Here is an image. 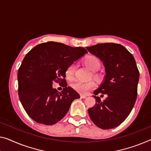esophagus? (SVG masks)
Segmentation results:
<instances>
[{
    "label": "esophagus",
    "mask_w": 151,
    "mask_h": 151,
    "mask_svg": "<svg viewBox=\"0 0 151 151\" xmlns=\"http://www.w3.org/2000/svg\"><path fill=\"white\" fill-rule=\"evenodd\" d=\"M81 98H87V96H85V95H81Z\"/></svg>",
    "instance_id": "34e87169"
}]
</instances>
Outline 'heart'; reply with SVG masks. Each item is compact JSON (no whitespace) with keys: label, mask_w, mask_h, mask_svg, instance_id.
Segmentation results:
<instances>
[{"label":"heart","mask_w":151,"mask_h":151,"mask_svg":"<svg viewBox=\"0 0 151 151\" xmlns=\"http://www.w3.org/2000/svg\"><path fill=\"white\" fill-rule=\"evenodd\" d=\"M83 64L92 73H96L100 68L101 64L98 58L94 55H87L83 59ZM75 70V65L74 64H70L67 67L65 71V75L68 79H72L73 78L74 73ZM93 77L96 79H99V76L97 75H93ZM95 84L93 82H80L77 81L73 84V87L76 91L81 94H87L89 90L94 88Z\"/></svg>","instance_id":"heart-1"}]
</instances>
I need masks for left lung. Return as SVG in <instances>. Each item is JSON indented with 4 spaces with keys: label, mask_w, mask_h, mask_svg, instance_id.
Instances as JSON below:
<instances>
[{
    "label": "left lung",
    "mask_w": 151,
    "mask_h": 151,
    "mask_svg": "<svg viewBox=\"0 0 151 151\" xmlns=\"http://www.w3.org/2000/svg\"><path fill=\"white\" fill-rule=\"evenodd\" d=\"M86 49L103 62L106 73L102 83L93 91L96 103L88 109L89 116L101 129L114 128L125 120L136 102L140 76L136 61L119 44L100 43ZM98 93L107 97L101 101L96 96Z\"/></svg>",
    "instance_id": "left-lung-1"
}]
</instances>
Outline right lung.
Wrapping results in <instances>:
<instances>
[{
	"instance_id": "right-lung-1",
	"label": "right lung",
	"mask_w": 151,
	"mask_h": 151,
	"mask_svg": "<svg viewBox=\"0 0 151 151\" xmlns=\"http://www.w3.org/2000/svg\"><path fill=\"white\" fill-rule=\"evenodd\" d=\"M86 53L83 47L49 41L38 45L26 54L18 70V94L31 119L51 125L66 115L72 102L80 96L67 87L65 71ZM54 81L63 85L62 92L53 88Z\"/></svg>"
}]
</instances>
